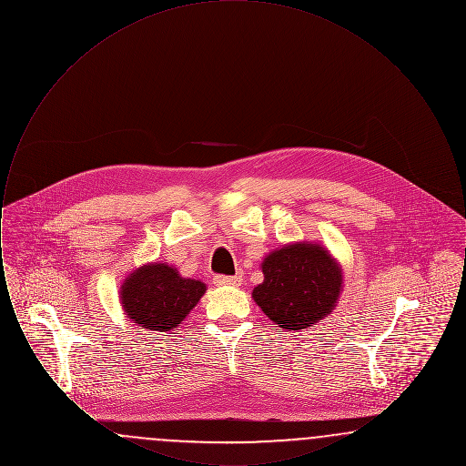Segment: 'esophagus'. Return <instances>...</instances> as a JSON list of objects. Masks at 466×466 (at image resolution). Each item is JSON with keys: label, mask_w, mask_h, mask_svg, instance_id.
I'll use <instances>...</instances> for the list:
<instances>
[{"label": "esophagus", "mask_w": 466, "mask_h": 466, "mask_svg": "<svg viewBox=\"0 0 466 466\" xmlns=\"http://www.w3.org/2000/svg\"><path fill=\"white\" fill-rule=\"evenodd\" d=\"M215 283L217 285L238 287V285H241V276H223V274H218V276H215Z\"/></svg>", "instance_id": "34e87169"}]
</instances>
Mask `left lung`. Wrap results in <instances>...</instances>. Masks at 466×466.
Wrapping results in <instances>:
<instances>
[{"label":"left lung","mask_w":466,"mask_h":466,"mask_svg":"<svg viewBox=\"0 0 466 466\" xmlns=\"http://www.w3.org/2000/svg\"><path fill=\"white\" fill-rule=\"evenodd\" d=\"M255 302L285 330H302L330 314L342 287L340 268L319 244H289L272 251Z\"/></svg>","instance_id":"obj_1"}]
</instances>
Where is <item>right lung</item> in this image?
Wrapping results in <instances>:
<instances>
[{
    "instance_id": "add662e5",
    "label": "right lung",
    "mask_w": 466,
    "mask_h": 466,
    "mask_svg": "<svg viewBox=\"0 0 466 466\" xmlns=\"http://www.w3.org/2000/svg\"><path fill=\"white\" fill-rule=\"evenodd\" d=\"M206 285L181 278L166 264L141 267L126 279L120 299L129 319L147 330L169 332L194 309Z\"/></svg>"
}]
</instances>
